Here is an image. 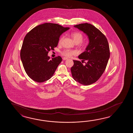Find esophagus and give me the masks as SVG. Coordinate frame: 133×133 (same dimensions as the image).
Here are the masks:
<instances>
[{
  "label": "esophagus",
  "mask_w": 133,
  "mask_h": 133,
  "mask_svg": "<svg viewBox=\"0 0 133 133\" xmlns=\"http://www.w3.org/2000/svg\"><path fill=\"white\" fill-rule=\"evenodd\" d=\"M62 59L63 60H65L68 59V58H66V57H63Z\"/></svg>",
  "instance_id": "esophagus-1"
}]
</instances>
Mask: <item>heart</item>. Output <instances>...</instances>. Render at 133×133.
Wrapping results in <instances>:
<instances>
[{
  "label": "heart",
  "mask_w": 133,
  "mask_h": 133,
  "mask_svg": "<svg viewBox=\"0 0 133 133\" xmlns=\"http://www.w3.org/2000/svg\"><path fill=\"white\" fill-rule=\"evenodd\" d=\"M72 37L73 38L75 42L78 44L79 43L80 45L82 46H86L87 45V43L86 42L82 41L84 38V35L80 32H73L71 34ZM64 37L62 36L60 38L58 41V44H61L63 40L64 39ZM61 55L66 57H70L76 55L77 54V52L74 50H71L69 49H66L64 50L61 53Z\"/></svg>",
  "instance_id": "b5f03b06"
}]
</instances>
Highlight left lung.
<instances>
[{
	"label": "left lung",
	"instance_id": "1",
	"mask_svg": "<svg viewBox=\"0 0 133 133\" xmlns=\"http://www.w3.org/2000/svg\"><path fill=\"white\" fill-rule=\"evenodd\" d=\"M74 26L87 35L89 43L85 51L78 56L79 59L87 62L84 65L83 61L74 60V65L71 68L72 76L80 84L90 85L96 82L104 72L110 57L109 46L105 35L90 24H80Z\"/></svg>",
	"mask_w": 133,
	"mask_h": 133
}]
</instances>
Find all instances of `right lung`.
Returning a JSON list of instances; mask_svg holds the SVG:
<instances>
[{"label": "right lung", "instance_id": "right-lung-1", "mask_svg": "<svg viewBox=\"0 0 133 133\" xmlns=\"http://www.w3.org/2000/svg\"><path fill=\"white\" fill-rule=\"evenodd\" d=\"M69 28L45 23L33 28L25 35L20 51L23 67L28 76L42 83L53 76L62 61L60 56L49 59L48 54L57 47L60 35Z\"/></svg>", "mask_w": 133, "mask_h": 133}]
</instances>
